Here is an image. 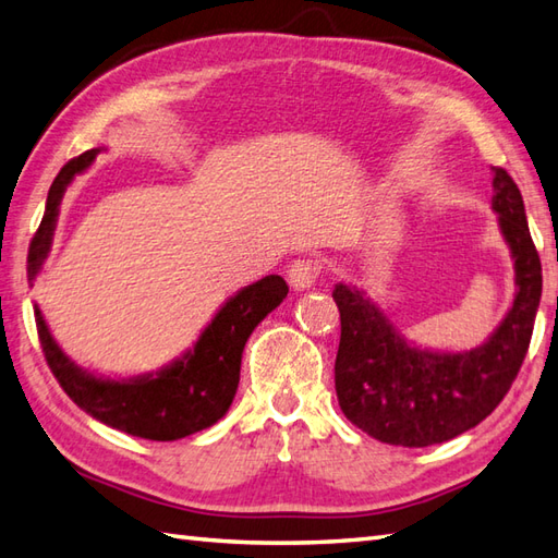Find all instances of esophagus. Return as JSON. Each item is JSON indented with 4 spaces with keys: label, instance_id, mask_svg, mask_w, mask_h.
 I'll list each match as a JSON object with an SVG mask.
<instances>
[{
    "label": "esophagus",
    "instance_id": "esophagus-1",
    "mask_svg": "<svg viewBox=\"0 0 558 558\" xmlns=\"http://www.w3.org/2000/svg\"><path fill=\"white\" fill-rule=\"evenodd\" d=\"M287 277H289V283L295 291L313 289L317 277H319V263H317V259H311V257L293 259L289 271H287Z\"/></svg>",
    "mask_w": 558,
    "mask_h": 558
}]
</instances>
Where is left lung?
Listing matches in <instances>:
<instances>
[{"instance_id":"1","label":"left lung","mask_w":558,"mask_h":558,"mask_svg":"<svg viewBox=\"0 0 558 558\" xmlns=\"http://www.w3.org/2000/svg\"><path fill=\"white\" fill-rule=\"evenodd\" d=\"M492 171V209L511 247L515 295L485 343L463 353L417 349L365 291L333 287L341 315L333 365L339 405L355 427L384 444L423 449L463 435L501 403L523 365L542 295V263L521 191L506 169Z\"/></svg>"}]
</instances>
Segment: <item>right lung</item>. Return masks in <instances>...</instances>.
I'll use <instances>...</instances> for the list:
<instances>
[{"instance_id": "right-lung-1", "label": "right lung", "mask_w": 558, "mask_h": 558, "mask_svg": "<svg viewBox=\"0 0 558 558\" xmlns=\"http://www.w3.org/2000/svg\"><path fill=\"white\" fill-rule=\"evenodd\" d=\"M97 155H100V147L73 157L49 189L45 217L28 251L31 287L37 271L43 269L49 245H52L59 203L66 185L73 177L88 169ZM287 281L279 275H269L251 283L219 307V313L203 329L191 351H185L157 373L131 379H105L85 373L59 349L47 329L40 307H35V325L45 361L73 403L100 423L126 432V435L153 441H174L213 427L217 420L227 415L239 389L245 341L259 322L287 299Z\"/></svg>"}]
</instances>
